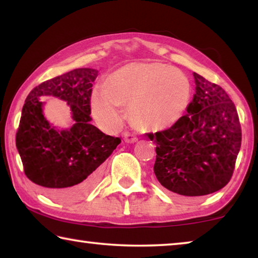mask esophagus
I'll return each instance as SVG.
<instances>
[{
	"instance_id": "34e87169",
	"label": "esophagus",
	"mask_w": 258,
	"mask_h": 258,
	"mask_svg": "<svg viewBox=\"0 0 258 258\" xmlns=\"http://www.w3.org/2000/svg\"><path fill=\"white\" fill-rule=\"evenodd\" d=\"M123 138H124V141H125L126 143H134V142L138 141V138L135 137V135L128 133V132L124 133V134H123Z\"/></svg>"
}]
</instances>
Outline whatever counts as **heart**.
<instances>
[{
	"mask_svg": "<svg viewBox=\"0 0 258 258\" xmlns=\"http://www.w3.org/2000/svg\"><path fill=\"white\" fill-rule=\"evenodd\" d=\"M191 98L189 78L180 69L161 62H132L111 73L91 94V110L107 128L119 127V107H128L135 127L163 131L175 125Z\"/></svg>",
	"mask_w": 258,
	"mask_h": 258,
	"instance_id": "heart-1",
	"label": "heart"
}]
</instances>
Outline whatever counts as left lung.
I'll return each mask as SVG.
<instances>
[{"label": "left lung", "mask_w": 258, "mask_h": 258, "mask_svg": "<svg viewBox=\"0 0 258 258\" xmlns=\"http://www.w3.org/2000/svg\"><path fill=\"white\" fill-rule=\"evenodd\" d=\"M196 93L187 113L168 130L150 134L156 142L154 172L166 189L197 197L228 184L241 147V127L225 91L194 73Z\"/></svg>", "instance_id": "left-lung-1"}]
</instances>
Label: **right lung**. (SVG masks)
Segmentation results:
<instances>
[{"label": "right lung", "instance_id": "obj_1", "mask_svg": "<svg viewBox=\"0 0 258 258\" xmlns=\"http://www.w3.org/2000/svg\"><path fill=\"white\" fill-rule=\"evenodd\" d=\"M97 69L77 68L43 82L30 91L21 111L16 146L26 176L59 203L82 199L97 184L101 165L119 138L106 135L91 124V93ZM66 101L73 125L56 129L42 112L43 96Z\"/></svg>", "mask_w": 258, "mask_h": 258}]
</instances>
